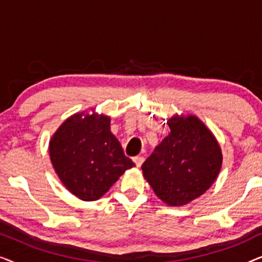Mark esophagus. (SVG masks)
Returning <instances> with one entry per match:
<instances>
[{
  "instance_id": "1",
  "label": "esophagus",
  "mask_w": 262,
  "mask_h": 262,
  "mask_svg": "<svg viewBox=\"0 0 262 262\" xmlns=\"http://www.w3.org/2000/svg\"><path fill=\"white\" fill-rule=\"evenodd\" d=\"M134 162L136 164V167L139 168L142 166V163L144 162V157H143V156H136V157H134Z\"/></svg>"
}]
</instances>
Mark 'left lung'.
<instances>
[{
  "label": "left lung",
  "instance_id": "left-lung-1",
  "mask_svg": "<svg viewBox=\"0 0 262 262\" xmlns=\"http://www.w3.org/2000/svg\"><path fill=\"white\" fill-rule=\"evenodd\" d=\"M170 132L142 164L143 177L169 206L199 198L220 174L223 155L214 135L196 116L174 114Z\"/></svg>",
  "mask_w": 262,
  "mask_h": 262
}]
</instances>
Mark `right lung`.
I'll use <instances>...</instances> for the list:
<instances>
[{
  "label": "right lung",
  "mask_w": 262,
  "mask_h": 262,
  "mask_svg": "<svg viewBox=\"0 0 262 262\" xmlns=\"http://www.w3.org/2000/svg\"><path fill=\"white\" fill-rule=\"evenodd\" d=\"M50 160L59 180L84 202L101 198L135 163L111 132V117L78 112L60 124L49 142Z\"/></svg>",
  "instance_id": "add662e5"
}]
</instances>
